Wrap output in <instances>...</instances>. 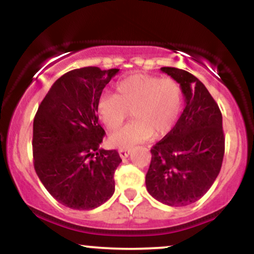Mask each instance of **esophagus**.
<instances>
[{"instance_id": "34e87169", "label": "esophagus", "mask_w": 254, "mask_h": 254, "mask_svg": "<svg viewBox=\"0 0 254 254\" xmlns=\"http://www.w3.org/2000/svg\"><path fill=\"white\" fill-rule=\"evenodd\" d=\"M118 153H119V156H121L122 159H127V157L130 155L129 149H119Z\"/></svg>"}]
</instances>
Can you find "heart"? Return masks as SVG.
<instances>
[{
	"mask_svg": "<svg viewBox=\"0 0 254 254\" xmlns=\"http://www.w3.org/2000/svg\"><path fill=\"white\" fill-rule=\"evenodd\" d=\"M183 110V90L173 78L133 74L116 84L115 94H103L97 101V115L109 130H116L127 117L132 122L110 136L115 148L129 149L174 129Z\"/></svg>",
	"mask_w": 254,
	"mask_h": 254,
	"instance_id": "obj_1",
	"label": "heart"
}]
</instances>
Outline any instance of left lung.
Here are the masks:
<instances>
[{"instance_id": "8db88e82", "label": "left lung", "mask_w": 254, "mask_h": 254, "mask_svg": "<svg viewBox=\"0 0 254 254\" xmlns=\"http://www.w3.org/2000/svg\"><path fill=\"white\" fill-rule=\"evenodd\" d=\"M161 71L180 84L185 109L174 129L150 149L145 186L159 202L185 206L200 199L220 173L224 154L222 115L196 76L171 66Z\"/></svg>"}]
</instances>
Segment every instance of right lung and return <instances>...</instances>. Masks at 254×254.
<instances>
[{"mask_svg":"<svg viewBox=\"0 0 254 254\" xmlns=\"http://www.w3.org/2000/svg\"><path fill=\"white\" fill-rule=\"evenodd\" d=\"M119 69H75L61 76L43 99L33 122V159L40 182L57 202L92 210L112 197L117 150L100 148L105 131L97 101Z\"/></svg>","mask_w":254,"mask_h":254,"instance_id":"right-lung-1","label":"right lung"}]
</instances>
